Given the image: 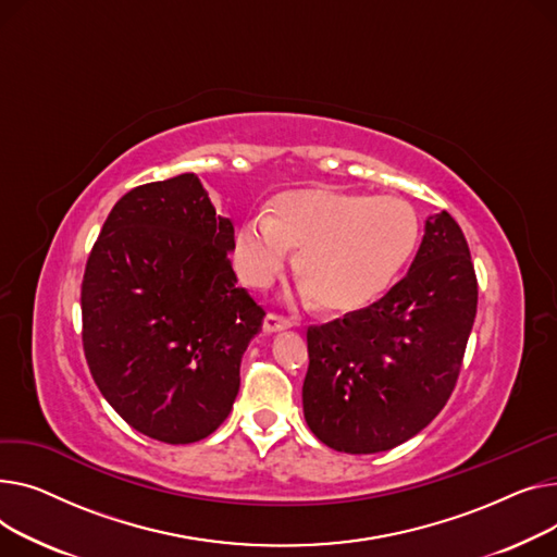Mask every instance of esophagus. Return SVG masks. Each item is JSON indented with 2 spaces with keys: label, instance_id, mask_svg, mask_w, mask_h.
<instances>
[{
  "label": "esophagus",
  "instance_id": "esophagus-1",
  "mask_svg": "<svg viewBox=\"0 0 557 557\" xmlns=\"http://www.w3.org/2000/svg\"><path fill=\"white\" fill-rule=\"evenodd\" d=\"M292 325H294L292 319H287V317H283V314H276V312H270V314L265 317V321H263V331H265V333H278V331L292 329Z\"/></svg>",
  "mask_w": 557,
  "mask_h": 557
}]
</instances>
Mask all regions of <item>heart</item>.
I'll list each match as a JSON object with an SVG mask.
<instances>
[{
    "label": "heart",
    "instance_id": "b5f03b06",
    "mask_svg": "<svg viewBox=\"0 0 557 557\" xmlns=\"http://www.w3.org/2000/svg\"><path fill=\"white\" fill-rule=\"evenodd\" d=\"M418 243L413 209L394 195L301 188L278 195L270 218L247 220L236 236V265L256 287L270 285L299 251L297 274L314 306L350 314L394 285Z\"/></svg>",
    "mask_w": 557,
    "mask_h": 557
}]
</instances>
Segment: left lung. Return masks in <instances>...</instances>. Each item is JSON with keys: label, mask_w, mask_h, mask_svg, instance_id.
<instances>
[{"label": "left lung", "mask_w": 557, "mask_h": 557, "mask_svg": "<svg viewBox=\"0 0 557 557\" xmlns=\"http://www.w3.org/2000/svg\"><path fill=\"white\" fill-rule=\"evenodd\" d=\"M476 274L461 226L441 211L403 281L369 308L308 329L304 416L337 451L396 447L438 416L476 317Z\"/></svg>", "instance_id": "8db88e82"}]
</instances>
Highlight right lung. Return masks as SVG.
Returning a JSON list of instances; mask_svg holds the SVG:
<instances>
[{
    "instance_id": "1",
    "label": "right lung",
    "mask_w": 557,
    "mask_h": 557,
    "mask_svg": "<svg viewBox=\"0 0 557 557\" xmlns=\"http://www.w3.org/2000/svg\"><path fill=\"white\" fill-rule=\"evenodd\" d=\"M234 224L198 175L137 186L114 205L81 287L91 377L137 432L171 445L213 434L265 310L238 285Z\"/></svg>"
}]
</instances>
